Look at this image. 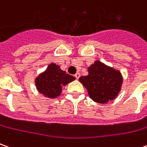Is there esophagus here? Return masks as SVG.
Here are the masks:
<instances>
[{"mask_svg": "<svg viewBox=\"0 0 147 147\" xmlns=\"http://www.w3.org/2000/svg\"><path fill=\"white\" fill-rule=\"evenodd\" d=\"M75 77H76L77 80H78V79H79V78H80V74L79 73V72H77V73L76 74V75H75Z\"/></svg>", "mask_w": 147, "mask_h": 147, "instance_id": "34e87169", "label": "esophagus"}]
</instances>
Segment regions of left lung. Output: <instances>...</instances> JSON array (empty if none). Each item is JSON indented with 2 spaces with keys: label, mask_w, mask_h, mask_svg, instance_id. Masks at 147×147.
Instances as JSON below:
<instances>
[{
  "label": "left lung",
  "mask_w": 147,
  "mask_h": 147,
  "mask_svg": "<svg viewBox=\"0 0 147 147\" xmlns=\"http://www.w3.org/2000/svg\"><path fill=\"white\" fill-rule=\"evenodd\" d=\"M94 102L105 104L117 97L123 83L120 71L96 61L88 67V75L79 79Z\"/></svg>",
  "instance_id": "8db88e82"
}]
</instances>
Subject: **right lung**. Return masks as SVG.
<instances>
[{"instance_id": "obj_1", "label": "right lung", "mask_w": 147, "mask_h": 147, "mask_svg": "<svg viewBox=\"0 0 147 147\" xmlns=\"http://www.w3.org/2000/svg\"><path fill=\"white\" fill-rule=\"evenodd\" d=\"M75 80V77L61 70L59 65L51 63L45 71L35 79V86L38 92L45 97L56 98L61 95L62 86Z\"/></svg>"}]
</instances>
